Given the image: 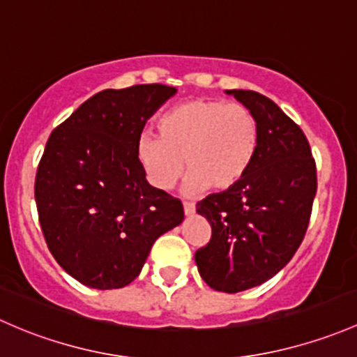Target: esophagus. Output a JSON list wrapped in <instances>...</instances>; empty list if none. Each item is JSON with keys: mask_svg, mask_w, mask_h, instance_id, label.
<instances>
[{"mask_svg": "<svg viewBox=\"0 0 357 357\" xmlns=\"http://www.w3.org/2000/svg\"><path fill=\"white\" fill-rule=\"evenodd\" d=\"M194 211H196V206L189 203V201H183V213H185V215H192Z\"/></svg>", "mask_w": 357, "mask_h": 357, "instance_id": "esophagus-1", "label": "esophagus"}]
</instances>
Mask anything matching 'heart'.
<instances>
[{
	"label": "heart",
	"instance_id": "obj_1",
	"mask_svg": "<svg viewBox=\"0 0 357 357\" xmlns=\"http://www.w3.org/2000/svg\"><path fill=\"white\" fill-rule=\"evenodd\" d=\"M158 135H142L137 158L149 182L170 190L190 172L187 189L227 190L241 182L258 153L259 127L242 102L189 99L158 119Z\"/></svg>",
	"mask_w": 357,
	"mask_h": 357
}]
</instances>
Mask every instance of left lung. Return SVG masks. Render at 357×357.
Instances as JSON below:
<instances>
[{
	"label": "left lung",
	"mask_w": 357,
	"mask_h": 357,
	"mask_svg": "<svg viewBox=\"0 0 357 357\" xmlns=\"http://www.w3.org/2000/svg\"><path fill=\"white\" fill-rule=\"evenodd\" d=\"M227 93L255 113L258 153L241 182L196 204L211 238L194 258L209 287L235 294L270 280L292 259L310 225L318 180L299 125L263 94Z\"/></svg>",
	"instance_id": "1"
}]
</instances>
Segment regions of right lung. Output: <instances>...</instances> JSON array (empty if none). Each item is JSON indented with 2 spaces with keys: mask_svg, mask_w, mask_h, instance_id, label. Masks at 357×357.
Here are the masks:
<instances>
[{
  "mask_svg": "<svg viewBox=\"0 0 357 357\" xmlns=\"http://www.w3.org/2000/svg\"><path fill=\"white\" fill-rule=\"evenodd\" d=\"M175 93L163 84L101 91L47 139L34 185L39 223L53 258L87 287L130 284L154 241L183 220L180 199L149 185L137 158L146 120Z\"/></svg>",
  "mask_w": 357,
  "mask_h": 357,
  "instance_id": "add662e5",
  "label": "right lung"
}]
</instances>
